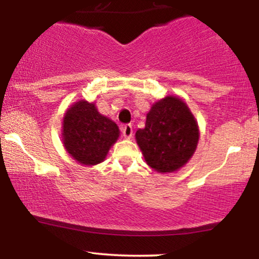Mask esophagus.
I'll return each instance as SVG.
<instances>
[{"instance_id": "34e87169", "label": "esophagus", "mask_w": 259, "mask_h": 259, "mask_svg": "<svg viewBox=\"0 0 259 259\" xmlns=\"http://www.w3.org/2000/svg\"><path fill=\"white\" fill-rule=\"evenodd\" d=\"M121 134H123L124 139H132L133 134H134L133 126L130 125V124H126V125H124L123 127H121Z\"/></svg>"}]
</instances>
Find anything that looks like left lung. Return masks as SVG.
<instances>
[{"label": "left lung", "instance_id": "left-lung-1", "mask_svg": "<svg viewBox=\"0 0 259 259\" xmlns=\"http://www.w3.org/2000/svg\"><path fill=\"white\" fill-rule=\"evenodd\" d=\"M135 139L151 168L174 173L194 156L200 129L186 103L180 97L167 96L153 103Z\"/></svg>", "mask_w": 259, "mask_h": 259}]
</instances>
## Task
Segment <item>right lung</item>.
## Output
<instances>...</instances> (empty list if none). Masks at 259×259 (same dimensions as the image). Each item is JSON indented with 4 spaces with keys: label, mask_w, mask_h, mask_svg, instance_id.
<instances>
[{
    "label": "right lung",
    "mask_w": 259,
    "mask_h": 259,
    "mask_svg": "<svg viewBox=\"0 0 259 259\" xmlns=\"http://www.w3.org/2000/svg\"><path fill=\"white\" fill-rule=\"evenodd\" d=\"M119 134L117 124L101 114L94 102L78 101L65 111L62 141L65 151L80 164L91 167L103 162Z\"/></svg>",
    "instance_id": "obj_1"
}]
</instances>
